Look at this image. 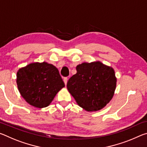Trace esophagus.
Segmentation results:
<instances>
[{"label": "esophagus", "mask_w": 147, "mask_h": 147, "mask_svg": "<svg viewBox=\"0 0 147 147\" xmlns=\"http://www.w3.org/2000/svg\"><path fill=\"white\" fill-rule=\"evenodd\" d=\"M67 80H68V78H67V77H65V78H63V82L65 83V85H67Z\"/></svg>", "instance_id": "1"}]
</instances>
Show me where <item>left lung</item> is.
Listing matches in <instances>:
<instances>
[{"mask_svg": "<svg viewBox=\"0 0 147 147\" xmlns=\"http://www.w3.org/2000/svg\"><path fill=\"white\" fill-rule=\"evenodd\" d=\"M115 71L100 61L76 66L67 88L77 104L88 111L100 110L112 98L116 88Z\"/></svg>", "mask_w": 147, "mask_h": 147, "instance_id": "obj_1", "label": "left lung"}]
</instances>
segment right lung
<instances>
[{"label": "right lung", "instance_id": "right-lung-1", "mask_svg": "<svg viewBox=\"0 0 147 147\" xmlns=\"http://www.w3.org/2000/svg\"><path fill=\"white\" fill-rule=\"evenodd\" d=\"M17 84L27 102L39 108L48 106L65 86L58 69L47 62L30 63L20 69Z\"/></svg>", "mask_w": 147, "mask_h": 147}]
</instances>
